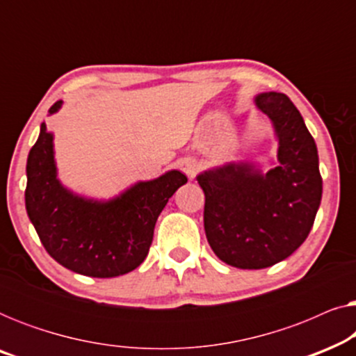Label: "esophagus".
Wrapping results in <instances>:
<instances>
[{
    "mask_svg": "<svg viewBox=\"0 0 356 356\" xmlns=\"http://www.w3.org/2000/svg\"><path fill=\"white\" fill-rule=\"evenodd\" d=\"M179 168H181V172L186 173L189 178H193L197 172V163L194 162L193 159H184L179 162Z\"/></svg>",
    "mask_w": 356,
    "mask_h": 356,
    "instance_id": "1",
    "label": "esophagus"
}]
</instances>
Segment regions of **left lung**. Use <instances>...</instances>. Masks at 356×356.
Here are the masks:
<instances>
[{
  "instance_id": "obj_1",
  "label": "left lung",
  "mask_w": 356,
  "mask_h": 356,
  "mask_svg": "<svg viewBox=\"0 0 356 356\" xmlns=\"http://www.w3.org/2000/svg\"><path fill=\"white\" fill-rule=\"evenodd\" d=\"M254 102L275 128L279 167L262 175L251 163H228L197 177L209 245L238 269H264L298 250L323 196L318 149L293 102L279 92Z\"/></svg>"
}]
</instances>
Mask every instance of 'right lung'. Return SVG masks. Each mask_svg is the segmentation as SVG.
<instances>
[{
  "label": "right lung",
  "mask_w": 356,
  "mask_h": 356,
  "mask_svg": "<svg viewBox=\"0 0 356 356\" xmlns=\"http://www.w3.org/2000/svg\"><path fill=\"white\" fill-rule=\"evenodd\" d=\"M61 104L56 102L50 115ZM186 181L181 172L172 170L106 202L76 196L58 181L53 134L42 123L27 159L26 209L53 259L77 274L110 279L143 264L160 212Z\"/></svg>",
  "instance_id": "obj_1"
}]
</instances>
